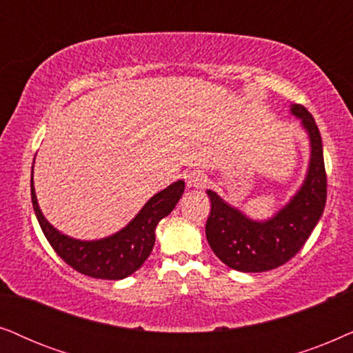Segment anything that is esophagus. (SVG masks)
Returning <instances> with one entry per match:
<instances>
[{
    "label": "esophagus",
    "instance_id": "obj_1",
    "mask_svg": "<svg viewBox=\"0 0 353 353\" xmlns=\"http://www.w3.org/2000/svg\"><path fill=\"white\" fill-rule=\"evenodd\" d=\"M185 184L190 189H201L206 184V176L200 171H189L185 174Z\"/></svg>",
    "mask_w": 353,
    "mask_h": 353
}]
</instances>
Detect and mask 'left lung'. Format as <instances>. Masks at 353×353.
<instances>
[{
	"label": "left lung",
	"instance_id": "8db88e82",
	"mask_svg": "<svg viewBox=\"0 0 353 353\" xmlns=\"http://www.w3.org/2000/svg\"><path fill=\"white\" fill-rule=\"evenodd\" d=\"M290 114L308 135L310 159L302 184L288 203L268 219H253L214 190H206L211 200L206 241L214 255L236 271L263 272L288 263L323 216L327 192L321 135L303 106L290 105Z\"/></svg>",
	"mask_w": 353,
	"mask_h": 353
}]
</instances>
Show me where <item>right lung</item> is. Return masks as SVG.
Segmentation results:
<instances>
[{"mask_svg":"<svg viewBox=\"0 0 353 353\" xmlns=\"http://www.w3.org/2000/svg\"><path fill=\"white\" fill-rule=\"evenodd\" d=\"M184 187L185 182L179 179L154 194L129 224L111 236L95 241H81L58 231L41 213L34 185V166L30 179L35 216L54 252L75 271L90 278L110 281L128 278L143 265L153 250L158 223L176 208L177 201L184 194Z\"/></svg>","mask_w":353,"mask_h":353,"instance_id":"obj_1","label":"right lung"}]
</instances>
